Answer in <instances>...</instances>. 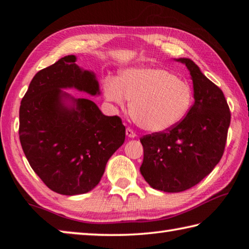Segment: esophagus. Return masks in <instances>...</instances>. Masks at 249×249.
<instances>
[{
    "label": "esophagus",
    "mask_w": 249,
    "mask_h": 249,
    "mask_svg": "<svg viewBox=\"0 0 249 249\" xmlns=\"http://www.w3.org/2000/svg\"><path fill=\"white\" fill-rule=\"evenodd\" d=\"M126 136H127L128 138H135L136 137V133H135L133 129L126 128Z\"/></svg>",
    "instance_id": "esophagus-1"
}]
</instances>
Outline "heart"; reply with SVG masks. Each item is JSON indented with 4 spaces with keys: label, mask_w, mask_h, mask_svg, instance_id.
Listing matches in <instances>:
<instances>
[{
    "label": "heart",
    "mask_w": 249,
    "mask_h": 249,
    "mask_svg": "<svg viewBox=\"0 0 249 249\" xmlns=\"http://www.w3.org/2000/svg\"><path fill=\"white\" fill-rule=\"evenodd\" d=\"M103 93L108 101L119 105L129 100L135 123L151 133L165 132L180 123L193 100L187 81L169 70L153 66L125 69L117 79L107 77Z\"/></svg>",
    "instance_id": "1"
}]
</instances>
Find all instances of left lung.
<instances>
[{"label": "left lung", "instance_id": "left-lung-1", "mask_svg": "<svg viewBox=\"0 0 249 249\" xmlns=\"http://www.w3.org/2000/svg\"><path fill=\"white\" fill-rule=\"evenodd\" d=\"M176 60L190 71L195 103L172 128L141 138V174L151 188L172 193L197 184L220 162L231 123L230 107L220 88L191 59Z\"/></svg>", "mask_w": 249, "mask_h": 249}]
</instances>
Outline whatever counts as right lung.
I'll return each mask as SVG.
<instances>
[{
	"instance_id": "add662e5",
	"label": "right lung",
	"mask_w": 249,
	"mask_h": 249,
	"mask_svg": "<svg viewBox=\"0 0 249 249\" xmlns=\"http://www.w3.org/2000/svg\"><path fill=\"white\" fill-rule=\"evenodd\" d=\"M75 61L70 54L38 71L19 107V141L29 165L50 190L64 196L95 188L125 141L119 116L104 115L93 101L64 91L100 94L95 73Z\"/></svg>"
}]
</instances>
